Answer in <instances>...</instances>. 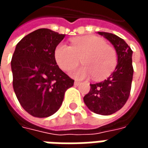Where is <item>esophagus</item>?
Returning <instances> with one entry per match:
<instances>
[{"label": "esophagus", "instance_id": "34e87169", "mask_svg": "<svg viewBox=\"0 0 148 148\" xmlns=\"http://www.w3.org/2000/svg\"><path fill=\"white\" fill-rule=\"evenodd\" d=\"M74 84V86H79V85H80V82H78V81H75Z\"/></svg>", "mask_w": 148, "mask_h": 148}]
</instances>
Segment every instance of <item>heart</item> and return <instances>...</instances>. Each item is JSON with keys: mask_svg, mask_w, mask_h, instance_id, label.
<instances>
[{"mask_svg": "<svg viewBox=\"0 0 148 148\" xmlns=\"http://www.w3.org/2000/svg\"><path fill=\"white\" fill-rule=\"evenodd\" d=\"M55 62L62 71H70L80 62L84 65L70 72L76 79L93 76L102 80L113 72L117 64V55L113 47L104 39L96 36H85L71 39V45L60 42L54 52Z\"/></svg>", "mask_w": 148, "mask_h": 148, "instance_id": "b5f03b06", "label": "heart"}]
</instances>
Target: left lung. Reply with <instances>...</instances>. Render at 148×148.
Listing matches in <instances>:
<instances>
[{"mask_svg":"<svg viewBox=\"0 0 148 148\" xmlns=\"http://www.w3.org/2000/svg\"><path fill=\"white\" fill-rule=\"evenodd\" d=\"M114 47L117 55L115 71L106 80L90 84V90L84 102L97 114L111 115L123 107L130 94L133 77L132 51L124 39L114 34L98 32Z\"/></svg>","mask_w":148,"mask_h":148,"instance_id":"left-lung-1","label":"left lung"}]
</instances>
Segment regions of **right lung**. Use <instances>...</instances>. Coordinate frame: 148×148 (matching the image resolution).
I'll use <instances>...</instances> for the list:
<instances>
[{
	"mask_svg": "<svg viewBox=\"0 0 148 148\" xmlns=\"http://www.w3.org/2000/svg\"><path fill=\"white\" fill-rule=\"evenodd\" d=\"M65 35L40 28L18 42L11 61L12 85L19 102L35 117L51 116L74 81L55 62V47Z\"/></svg>",
	"mask_w": 148,
	"mask_h": 148,
	"instance_id": "right-lung-1",
	"label": "right lung"
}]
</instances>
